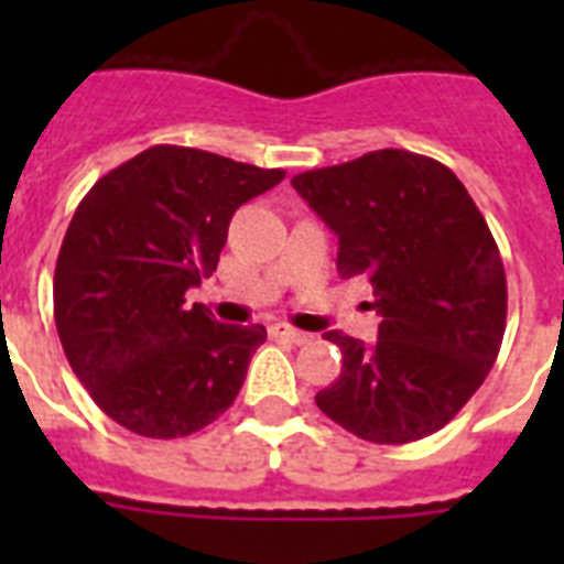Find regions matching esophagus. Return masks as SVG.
Segmentation results:
<instances>
[{
	"instance_id": "34e87169",
	"label": "esophagus",
	"mask_w": 564,
	"mask_h": 564,
	"mask_svg": "<svg viewBox=\"0 0 564 564\" xmlns=\"http://www.w3.org/2000/svg\"><path fill=\"white\" fill-rule=\"evenodd\" d=\"M269 336H272V339H283V343H292V345L310 343V334H304V330H295V327L286 325V322H274V325H269Z\"/></svg>"
}]
</instances>
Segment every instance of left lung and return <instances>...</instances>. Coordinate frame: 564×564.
<instances>
[{"instance_id":"obj_1","label":"left lung","mask_w":564,"mask_h":564,"mask_svg":"<svg viewBox=\"0 0 564 564\" xmlns=\"http://www.w3.org/2000/svg\"><path fill=\"white\" fill-rule=\"evenodd\" d=\"M301 198L339 237V278H366L380 316L371 348L330 330L343 375L318 410L375 445H406L463 410L498 360L507 272L498 242L445 163L403 149L301 172Z\"/></svg>"}]
</instances>
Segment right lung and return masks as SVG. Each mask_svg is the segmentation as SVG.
<instances>
[{
  "mask_svg": "<svg viewBox=\"0 0 564 564\" xmlns=\"http://www.w3.org/2000/svg\"><path fill=\"white\" fill-rule=\"evenodd\" d=\"M187 145H152L82 198L55 265V325L75 377L137 436L207 427L242 389L265 327L187 307L210 278L239 204L281 184Z\"/></svg>",
  "mask_w": 564,
  "mask_h": 564,
  "instance_id": "1",
  "label": "right lung"
}]
</instances>
